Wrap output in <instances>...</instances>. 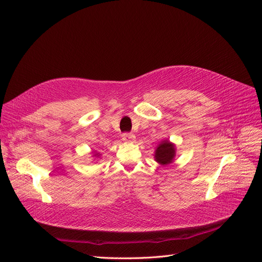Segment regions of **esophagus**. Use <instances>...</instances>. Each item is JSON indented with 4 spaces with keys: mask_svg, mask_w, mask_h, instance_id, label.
Masks as SVG:
<instances>
[{
    "mask_svg": "<svg viewBox=\"0 0 262 262\" xmlns=\"http://www.w3.org/2000/svg\"><path fill=\"white\" fill-rule=\"evenodd\" d=\"M134 140H136V136L133 133L125 132L122 134V141L126 142V143H130V142H133Z\"/></svg>",
    "mask_w": 262,
    "mask_h": 262,
    "instance_id": "34e87169",
    "label": "esophagus"
}]
</instances>
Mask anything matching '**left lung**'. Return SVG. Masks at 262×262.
<instances>
[{"mask_svg": "<svg viewBox=\"0 0 262 262\" xmlns=\"http://www.w3.org/2000/svg\"><path fill=\"white\" fill-rule=\"evenodd\" d=\"M175 156V146L169 143L168 141H164L162 144L158 145L155 152V160L162 165H167L172 162Z\"/></svg>", "mask_w": 262, "mask_h": 262, "instance_id": "obj_1", "label": "left lung"}]
</instances>
